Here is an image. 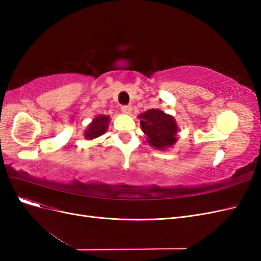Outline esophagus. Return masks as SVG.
<instances>
[{
    "mask_svg": "<svg viewBox=\"0 0 261 261\" xmlns=\"http://www.w3.org/2000/svg\"><path fill=\"white\" fill-rule=\"evenodd\" d=\"M122 111L126 114H129L132 112V106H123L122 107Z\"/></svg>",
    "mask_w": 261,
    "mask_h": 261,
    "instance_id": "obj_1",
    "label": "esophagus"
}]
</instances>
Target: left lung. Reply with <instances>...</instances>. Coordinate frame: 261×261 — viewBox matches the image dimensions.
Returning <instances> with one entry per match:
<instances>
[{
  "label": "left lung",
  "instance_id": "left-lung-1",
  "mask_svg": "<svg viewBox=\"0 0 261 261\" xmlns=\"http://www.w3.org/2000/svg\"><path fill=\"white\" fill-rule=\"evenodd\" d=\"M139 117L141 129L147 135V141L151 147L164 150L177 141L178 127L173 116L165 114L161 110L150 109L141 113Z\"/></svg>",
  "mask_w": 261,
  "mask_h": 261
}]
</instances>
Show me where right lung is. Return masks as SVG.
<instances>
[{
	"label": "right lung",
	"mask_w": 261,
	"mask_h": 261,
	"mask_svg": "<svg viewBox=\"0 0 261 261\" xmlns=\"http://www.w3.org/2000/svg\"><path fill=\"white\" fill-rule=\"evenodd\" d=\"M109 122L110 116L108 115H99L97 117H94L92 122L88 125V128L85 132V137L91 140L102 136L108 130Z\"/></svg>",
	"instance_id": "1"
}]
</instances>
